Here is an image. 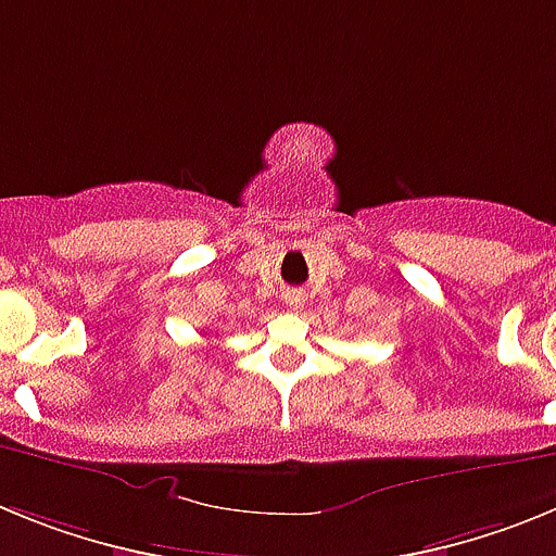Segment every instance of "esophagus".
<instances>
[{
	"label": "esophagus",
	"mask_w": 556,
	"mask_h": 556,
	"mask_svg": "<svg viewBox=\"0 0 556 556\" xmlns=\"http://www.w3.org/2000/svg\"><path fill=\"white\" fill-rule=\"evenodd\" d=\"M301 303H303V298L298 292H289L287 294V306L289 308H298V306H301Z\"/></svg>",
	"instance_id": "1"
}]
</instances>
